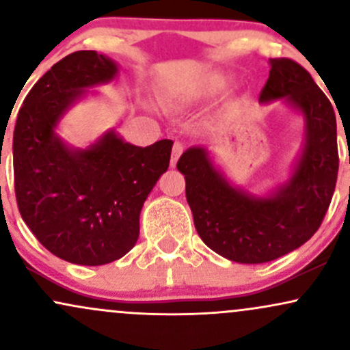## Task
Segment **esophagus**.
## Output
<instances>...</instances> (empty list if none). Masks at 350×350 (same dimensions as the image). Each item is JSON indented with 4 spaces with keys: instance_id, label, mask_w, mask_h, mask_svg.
Returning <instances> with one entry per match:
<instances>
[{
    "instance_id": "34e87169",
    "label": "esophagus",
    "mask_w": 350,
    "mask_h": 350,
    "mask_svg": "<svg viewBox=\"0 0 350 350\" xmlns=\"http://www.w3.org/2000/svg\"><path fill=\"white\" fill-rule=\"evenodd\" d=\"M184 151V144L180 142H176L174 146H172V154H171V167L176 166V163H178L179 156L183 154Z\"/></svg>"
}]
</instances>
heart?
Returning a JSON list of instances; mask_svg holds the SVG:
<instances>
[{
  "instance_id": "heart-1",
  "label": "heart",
  "mask_w": 350,
  "mask_h": 350,
  "mask_svg": "<svg viewBox=\"0 0 350 350\" xmlns=\"http://www.w3.org/2000/svg\"><path fill=\"white\" fill-rule=\"evenodd\" d=\"M227 77L222 74H211L207 75L206 79L200 80V83H198L194 88V94H204V92H215L220 90L227 85Z\"/></svg>"
}]
</instances>
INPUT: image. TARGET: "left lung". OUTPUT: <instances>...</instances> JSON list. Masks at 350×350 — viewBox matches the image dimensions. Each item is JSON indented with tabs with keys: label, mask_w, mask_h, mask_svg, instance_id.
I'll use <instances>...</instances> for the list:
<instances>
[{
	"label": "left lung",
	"mask_w": 350,
	"mask_h": 350,
	"mask_svg": "<svg viewBox=\"0 0 350 350\" xmlns=\"http://www.w3.org/2000/svg\"><path fill=\"white\" fill-rule=\"evenodd\" d=\"M260 102L284 98L306 122V142L286 184L267 198L237 189L212 166L204 148L178 161L202 242L237 263H265L306 243L323 224L339 171L336 115L311 74L295 60L271 59Z\"/></svg>",
	"instance_id": "8db88e82"
}]
</instances>
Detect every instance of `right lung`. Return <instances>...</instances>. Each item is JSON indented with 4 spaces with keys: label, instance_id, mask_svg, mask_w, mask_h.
I'll use <instances>...</instances> for the list:
<instances>
[{
    "label": "right lung",
    "instance_id": "1",
    "mask_svg": "<svg viewBox=\"0 0 350 350\" xmlns=\"http://www.w3.org/2000/svg\"><path fill=\"white\" fill-rule=\"evenodd\" d=\"M118 67L95 51L59 60L31 88L13 136L14 192L26 226L51 253L97 267L122 258L139 235V212L167 171L172 142L146 148L108 131L87 150L55 135L85 88L110 82Z\"/></svg>",
    "mask_w": 350,
    "mask_h": 350
}]
</instances>
